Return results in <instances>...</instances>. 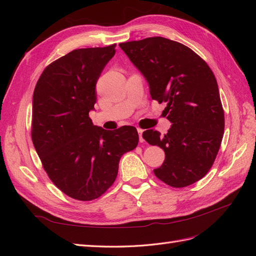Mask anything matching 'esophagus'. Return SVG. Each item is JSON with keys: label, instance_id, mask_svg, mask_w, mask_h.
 Masks as SVG:
<instances>
[{"label": "esophagus", "instance_id": "34e87169", "mask_svg": "<svg viewBox=\"0 0 256 256\" xmlns=\"http://www.w3.org/2000/svg\"><path fill=\"white\" fill-rule=\"evenodd\" d=\"M143 129H141V128H138V136H140V142L141 143H143L144 142V138H143V136H142V134H143Z\"/></svg>", "mask_w": 256, "mask_h": 256}]
</instances>
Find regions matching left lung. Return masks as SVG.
Listing matches in <instances>:
<instances>
[{
	"label": "left lung",
	"instance_id": "obj_1",
	"mask_svg": "<svg viewBox=\"0 0 256 256\" xmlns=\"http://www.w3.org/2000/svg\"><path fill=\"white\" fill-rule=\"evenodd\" d=\"M150 85V94L166 102L164 115L172 122L168 134L143 132L150 145L166 152L154 173L174 188L203 178L218 154L224 134V111L218 84L206 62L184 44L164 37L120 44Z\"/></svg>",
	"mask_w": 256,
	"mask_h": 256
}]
</instances>
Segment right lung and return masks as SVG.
I'll return each instance as SVG.
<instances>
[{"label": "right lung", "mask_w": 256, "mask_h": 256, "mask_svg": "<svg viewBox=\"0 0 256 256\" xmlns=\"http://www.w3.org/2000/svg\"><path fill=\"white\" fill-rule=\"evenodd\" d=\"M116 44L76 49L44 68L33 95L32 141L44 171L66 196L92 200L116 180L124 154L138 142L134 126L92 125L96 83Z\"/></svg>", "instance_id": "right-lung-1"}]
</instances>
